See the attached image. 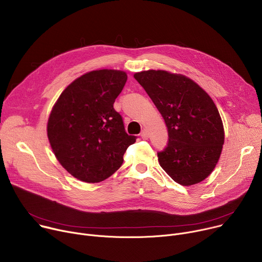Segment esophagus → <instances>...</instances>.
<instances>
[{"instance_id":"obj_1","label":"esophagus","mask_w":262,"mask_h":262,"mask_svg":"<svg viewBox=\"0 0 262 262\" xmlns=\"http://www.w3.org/2000/svg\"><path fill=\"white\" fill-rule=\"evenodd\" d=\"M141 137L143 138V139H147L148 138V132H147V129H143L142 130V133H141Z\"/></svg>"}]
</instances>
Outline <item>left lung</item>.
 Masks as SVG:
<instances>
[{"mask_svg":"<svg viewBox=\"0 0 262 262\" xmlns=\"http://www.w3.org/2000/svg\"><path fill=\"white\" fill-rule=\"evenodd\" d=\"M161 113L168 144L159 163L174 182L190 186L204 181L220 160L225 132L219 110L192 79L163 70L134 75Z\"/></svg>","mask_w":262,"mask_h":262,"instance_id":"8db88e82","label":"left lung"}]
</instances>
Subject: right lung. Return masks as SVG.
<instances>
[{"instance_id":"1","label":"right lung","mask_w":262,"mask_h":262,"mask_svg":"<svg viewBox=\"0 0 262 262\" xmlns=\"http://www.w3.org/2000/svg\"><path fill=\"white\" fill-rule=\"evenodd\" d=\"M126 80L123 71H91L64 89L51 111L47 125L51 148L62 167L82 182L111 177L136 142L114 108Z\"/></svg>"}]
</instances>
